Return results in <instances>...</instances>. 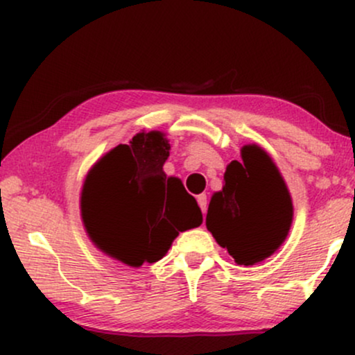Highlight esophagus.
Instances as JSON below:
<instances>
[{"label":"esophagus","mask_w":355,"mask_h":355,"mask_svg":"<svg viewBox=\"0 0 355 355\" xmlns=\"http://www.w3.org/2000/svg\"><path fill=\"white\" fill-rule=\"evenodd\" d=\"M197 202H198V205H200V210L203 211V214H205V211H207V195L205 193L198 195Z\"/></svg>","instance_id":"obj_1"}]
</instances>
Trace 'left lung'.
Wrapping results in <instances>:
<instances>
[{
    "label": "left lung",
    "instance_id": "1",
    "mask_svg": "<svg viewBox=\"0 0 355 355\" xmlns=\"http://www.w3.org/2000/svg\"><path fill=\"white\" fill-rule=\"evenodd\" d=\"M225 185L211 197L207 229L240 266H254L282 245L292 223L291 195L272 158L257 145L227 166Z\"/></svg>",
    "mask_w": 355,
    "mask_h": 355
}]
</instances>
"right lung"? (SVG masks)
Instances as JSON below:
<instances>
[{
  "mask_svg": "<svg viewBox=\"0 0 355 355\" xmlns=\"http://www.w3.org/2000/svg\"><path fill=\"white\" fill-rule=\"evenodd\" d=\"M164 133H138L92 168L81 193V215L95 245L132 267L166 254L178 232L202 223L197 200L164 164Z\"/></svg>",
  "mask_w": 355,
  "mask_h": 355,
  "instance_id": "obj_1",
  "label": "right lung"
}]
</instances>
